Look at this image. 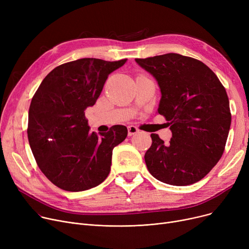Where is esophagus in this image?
Instances as JSON below:
<instances>
[{"mask_svg": "<svg viewBox=\"0 0 249 249\" xmlns=\"http://www.w3.org/2000/svg\"><path fill=\"white\" fill-rule=\"evenodd\" d=\"M138 132H139V129L136 126H134V125L128 126V135L129 136H132L134 134H137Z\"/></svg>", "mask_w": 249, "mask_h": 249, "instance_id": "1", "label": "esophagus"}]
</instances>
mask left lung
I'll use <instances>...</instances> for the list:
<instances>
[{"label":"left lung","mask_w":249,"mask_h":249,"mask_svg":"<svg viewBox=\"0 0 249 249\" xmlns=\"http://www.w3.org/2000/svg\"><path fill=\"white\" fill-rule=\"evenodd\" d=\"M160 89L158 109L173 133L167 144L152 133L144 160L164 184L188 186L201 180L224 152L231 113L225 88L202 61L178 53L136 58Z\"/></svg>","instance_id":"obj_1"}]
</instances>
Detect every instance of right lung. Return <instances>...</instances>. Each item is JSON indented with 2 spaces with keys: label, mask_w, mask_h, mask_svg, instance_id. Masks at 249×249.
<instances>
[{
  "label": "right lung",
  "mask_w": 249,
  "mask_h": 249,
  "mask_svg": "<svg viewBox=\"0 0 249 249\" xmlns=\"http://www.w3.org/2000/svg\"><path fill=\"white\" fill-rule=\"evenodd\" d=\"M127 59L81 58L52 70L34 94L28 114V140L35 160L56 187L82 192L108 177L113 148L127 137L123 125L89 132L85 110L94 106L109 74Z\"/></svg>",
  "instance_id": "right-lung-1"
}]
</instances>
